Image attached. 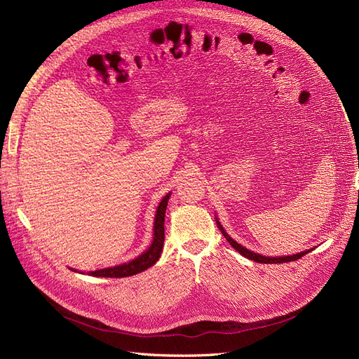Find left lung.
Wrapping results in <instances>:
<instances>
[{"instance_id":"obj_1","label":"left lung","mask_w":359,"mask_h":359,"mask_svg":"<svg viewBox=\"0 0 359 359\" xmlns=\"http://www.w3.org/2000/svg\"><path fill=\"white\" fill-rule=\"evenodd\" d=\"M217 226H218L219 231H222V233L224 235L226 240L229 241V244H231L236 252H240L243 256H245V258H249V259H252V261H255V262H259V264H283V262L297 261V259L302 258V256H305V255L309 252V250H308V252H302V253L292 255V256H282V258H267V256H262V255H258V253H253V252H250V250H247L244 245H241V244H238L236 241H233L232 238L226 233V231H224V229L222 227V224H219L218 222H217Z\"/></svg>"}]
</instances>
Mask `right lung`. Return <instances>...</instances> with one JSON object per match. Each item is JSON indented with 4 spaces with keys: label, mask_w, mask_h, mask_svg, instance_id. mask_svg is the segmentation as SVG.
<instances>
[{
    "label": "right lung",
    "mask_w": 359,
    "mask_h": 359,
    "mask_svg": "<svg viewBox=\"0 0 359 359\" xmlns=\"http://www.w3.org/2000/svg\"><path fill=\"white\" fill-rule=\"evenodd\" d=\"M171 194H167L158 206V210H156V218H154V236H153V243L149 247V250L144 252L141 256H137L136 259L118 265V267L112 269H103V270H97V271H90V276H97V278H127V276H133L141 273L147 269H150L151 265L156 264L161 258V253L163 249V240H165V210H167L168 205V198Z\"/></svg>",
    "instance_id": "add662e5"
}]
</instances>
